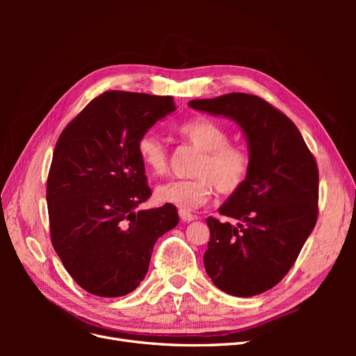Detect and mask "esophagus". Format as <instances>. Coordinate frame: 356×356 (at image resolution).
<instances>
[{
  "instance_id": "obj_1",
  "label": "esophagus",
  "mask_w": 356,
  "mask_h": 356,
  "mask_svg": "<svg viewBox=\"0 0 356 356\" xmlns=\"http://www.w3.org/2000/svg\"><path fill=\"white\" fill-rule=\"evenodd\" d=\"M178 213H179V218L184 221V222H190V221H193V220L196 218L195 215H193L190 211H186V209H179Z\"/></svg>"
}]
</instances>
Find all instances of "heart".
<instances>
[{"label":"heart","instance_id":"b5f03b06","mask_svg":"<svg viewBox=\"0 0 356 356\" xmlns=\"http://www.w3.org/2000/svg\"><path fill=\"white\" fill-rule=\"evenodd\" d=\"M179 135L202 152L193 174L197 177L172 179L156 188L160 203L174 204L181 209H195L212 196L213 186L221 195H233L248 178L251 159L242 145L229 144L227 129L209 118H193L178 127ZM138 156L143 165L156 175L168 170V148L154 134H145L138 141Z\"/></svg>","mask_w":356,"mask_h":356}]
</instances>
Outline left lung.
Instances as JSON below:
<instances>
[{
	"mask_svg": "<svg viewBox=\"0 0 356 356\" xmlns=\"http://www.w3.org/2000/svg\"><path fill=\"white\" fill-rule=\"evenodd\" d=\"M188 105L239 124L251 159L245 184L218 209L225 220L207 218L204 270L230 296L261 294L282 281L315 227L316 161L297 126L258 96L229 93Z\"/></svg>",
	"mask_w": 356,
	"mask_h": 356,
	"instance_id": "1",
	"label": "left lung"
}]
</instances>
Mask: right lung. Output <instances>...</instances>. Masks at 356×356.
Returning a JSON list of instances; mask_svg holds the SVG:
<instances>
[{
    "label": "right lung",
    "instance_id": "right-lung-1",
    "mask_svg": "<svg viewBox=\"0 0 356 356\" xmlns=\"http://www.w3.org/2000/svg\"><path fill=\"white\" fill-rule=\"evenodd\" d=\"M175 110L172 96L105 92L58 139L47 178L51 243L93 296L132 293L156 241L178 224L174 204L138 209L152 196L138 141Z\"/></svg>",
    "mask_w": 356,
    "mask_h": 356
}]
</instances>
